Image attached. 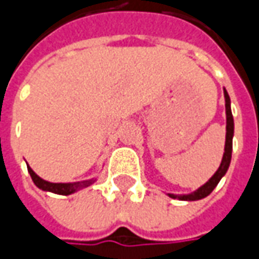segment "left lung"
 Instances as JSON below:
<instances>
[{"instance_id": "obj_1", "label": "left lung", "mask_w": 259, "mask_h": 259, "mask_svg": "<svg viewBox=\"0 0 259 259\" xmlns=\"http://www.w3.org/2000/svg\"><path fill=\"white\" fill-rule=\"evenodd\" d=\"M225 95V109H226V140H225V153L222 157V163L219 165V168L216 170V173L203 184L200 186L197 190H194L189 194H173L168 193L171 199H179V200H200L206 196L213 192V189L221 182V179L224 177L229 164H231V157H232V138H234V116H232V111H231V98L226 91H224Z\"/></svg>"}]
</instances>
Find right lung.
Here are the masks:
<instances>
[{
    "mask_svg": "<svg viewBox=\"0 0 259 259\" xmlns=\"http://www.w3.org/2000/svg\"><path fill=\"white\" fill-rule=\"evenodd\" d=\"M27 170H28V173L31 176L33 182H34V184L38 189H41L45 192H52V193L56 194H63V196L75 193V192L80 190V189H85V187L91 186L95 182V179H91V180L75 182V183H52V182H47V180H43L41 177H38L33 171V168L30 165H27Z\"/></svg>",
    "mask_w": 259,
    "mask_h": 259,
    "instance_id": "right-lung-1",
    "label": "right lung"
}]
</instances>
